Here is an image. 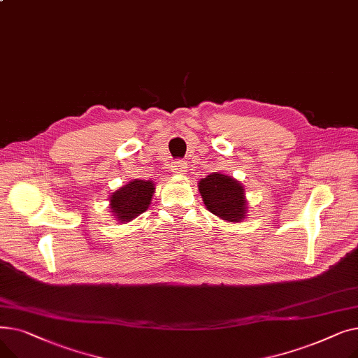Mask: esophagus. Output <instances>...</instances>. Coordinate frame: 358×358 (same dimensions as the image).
I'll list each match as a JSON object with an SVG mask.
<instances>
[{
    "mask_svg": "<svg viewBox=\"0 0 358 358\" xmlns=\"http://www.w3.org/2000/svg\"><path fill=\"white\" fill-rule=\"evenodd\" d=\"M171 169H173V174L176 176H184L187 173V162L185 161H174L173 165H171Z\"/></svg>",
    "mask_w": 358,
    "mask_h": 358,
    "instance_id": "34e87169",
    "label": "esophagus"
}]
</instances>
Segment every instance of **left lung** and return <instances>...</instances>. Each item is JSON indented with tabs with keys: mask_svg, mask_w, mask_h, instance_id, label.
Returning <instances> with one entry per match:
<instances>
[{
	"mask_svg": "<svg viewBox=\"0 0 358 358\" xmlns=\"http://www.w3.org/2000/svg\"><path fill=\"white\" fill-rule=\"evenodd\" d=\"M199 192L210 213L224 222L239 223L248 213L243 185L231 176L212 173L199 181Z\"/></svg>",
	"mask_w": 358,
	"mask_h": 358,
	"instance_id": "1",
	"label": "left lung"
}]
</instances>
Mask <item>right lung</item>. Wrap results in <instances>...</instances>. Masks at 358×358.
Returning a JSON list of instances; mask_svg holds the SVG:
<instances>
[{
	"label": "right lung",
	"instance_id": "add662e5",
	"mask_svg": "<svg viewBox=\"0 0 358 358\" xmlns=\"http://www.w3.org/2000/svg\"><path fill=\"white\" fill-rule=\"evenodd\" d=\"M155 193V184L134 180L110 194V212L119 223H127L146 212Z\"/></svg>",
	"mask_w": 358,
	"mask_h": 358
}]
</instances>
